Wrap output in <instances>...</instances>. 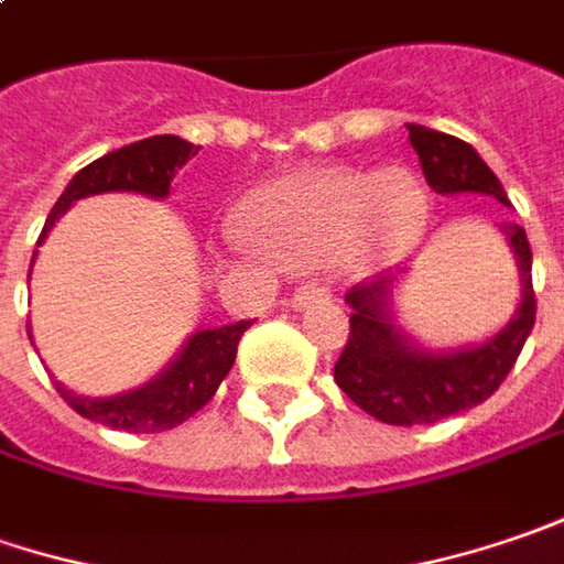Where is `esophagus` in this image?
<instances>
[{"instance_id":"obj_1","label":"esophagus","mask_w":564,"mask_h":564,"mask_svg":"<svg viewBox=\"0 0 564 564\" xmlns=\"http://www.w3.org/2000/svg\"><path fill=\"white\" fill-rule=\"evenodd\" d=\"M328 296H330L328 286H322V283H306V286H300V290L290 296V303H293V308H303V306H308V303L328 300Z\"/></svg>"}]
</instances>
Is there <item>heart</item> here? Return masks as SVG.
<instances>
[{"mask_svg": "<svg viewBox=\"0 0 564 564\" xmlns=\"http://www.w3.org/2000/svg\"><path fill=\"white\" fill-rule=\"evenodd\" d=\"M426 214L423 185L401 166L376 176L312 166L252 192L239 224L268 256L293 268L334 258L350 268H379L420 242Z\"/></svg>", "mask_w": 564, "mask_h": 564, "instance_id": "heart-1", "label": "heart"}]
</instances>
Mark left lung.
<instances>
[{
  "label": "left lung",
  "instance_id": "1",
  "mask_svg": "<svg viewBox=\"0 0 564 564\" xmlns=\"http://www.w3.org/2000/svg\"><path fill=\"white\" fill-rule=\"evenodd\" d=\"M406 129L413 151L420 154L423 176L438 195L477 192L508 205L499 176L467 141L426 126ZM499 230L518 258L521 303L511 322L482 344L460 350H423L394 322V274L350 286V293L344 296L350 306V337L334 366V381L359 410L388 426H423L470 410L496 394L536 322V296L530 278L533 256L524 227L502 224Z\"/></svg>",
  "mask_w": 564,
  "mask_h": 564
}]
</instances>
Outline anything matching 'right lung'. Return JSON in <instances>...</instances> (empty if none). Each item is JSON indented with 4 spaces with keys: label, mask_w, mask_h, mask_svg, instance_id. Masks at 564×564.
<instances>
[{
    "label": "right lung",
    "mask_w": 564,
    "mask_h": 564,
    "mask_svg": "<svg viewBox=\"0 0 564 564\" xmlns=\"http://www.w3.org/2000/svg\"><path fill=\"white\" fill-rule=\"evenodd\" d=\"M195 154L198 148L192 141L176 135H154L87 163L85 170H78L75 180L65 185L59 202L53 205L37 246L56 227L59 214H65L78 198H87V195L138 192L151 198H166L176 170ZM31 268H34V258H31ZM249 325L252 322L195 330L158 379H151L135 391H126L116 398H85V394L68 391L62 381H56V391L65 404L90 423L122 429V432H166L185 423L192 413H198L214 398L220 381L234 369L239 337Z\"/></svg>",
    "instance_id": "right-lung-1"
}]
</instances>
